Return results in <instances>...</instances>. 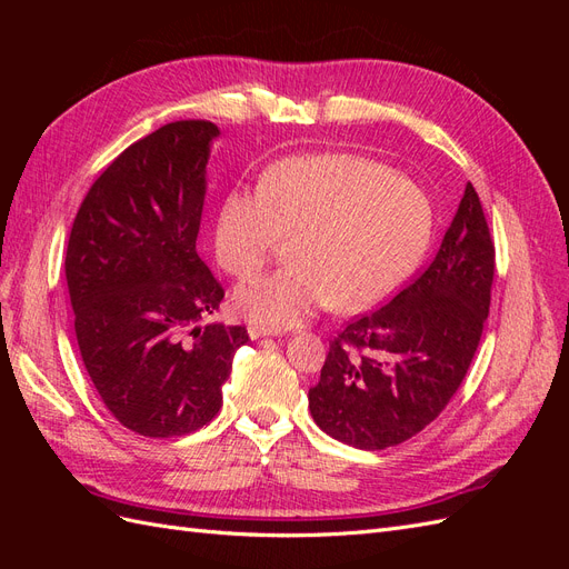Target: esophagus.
Returning <instances> with one entry per match:
<instances>
[{
  "label": "esophagus",
  "mask_w": 569,
  "mask_h": 569,
  "mask_svg": "<svg viewBox=\"0 0 569 569\" xmlns=\"http://www.w3.org/2000/svg\"><path fill=\"white\" fill-rule=\"evenodd\" d=\"M247 332L251 339H261V337H278V330L272 327H261V325H249Z\"/></svg>",
  "instance_id": "obj_1"
}]
</instances>
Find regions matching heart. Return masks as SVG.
<instances>
[{"mask_svg":"<svg viewBox=\"0 0 569 569\" xmlns=\"http://www.w3.org/2000/svg\"><path fill=\"white\" fill-rule=\"evenodd\" d=\"M429 234L432 206L416 182L356 153H318L270 166L256 192L222 197L213 253L222 270L249 278L284 237L295 239V266L234 291L247 320L280 330L325 306L353 313L389 297L418 266Z\"/></svg>","mask_w":569,"mask_h":569,"instance_id":"1","label":"heart"}]
</instances>
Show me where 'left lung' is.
<instances>
[{"mask_svg": "<svg viewBox=\"0 0 569 569\" xmlns=\"http://www.w3.org/2000/svg\"><path fill=\"white\" fill-rule=\"evenodd\" d=\"M493 242L468 182L439 253L387 306L330 343L308 408L325 435L380 451L432 422L453 399L489 316Z\"/></svg>", "mask_w": 569, "mask_h": 569, "instance_id": "8db88e82", "label": "left lung"}]
</instances>
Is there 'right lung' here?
<instances>
[{
    "label": "right lung",
    "instance_id": "right-lung-1",
    "mask_svg": "<svg viewBox=\"0 0 569 569\" xmlns=\"http://www.w3.org/2000/svg\"><path fill=\"white\" fill-rule=\"evenodd\" d=\"M218 137L209 120H176L130 144L94 180L68 237L82 363L111 416L142 437L211 422L249 341L242 325H201L226 297L197 253Z\"/></svg>",
    "mask_w": 569,
    "mask_h": 569
}]
</instances>
